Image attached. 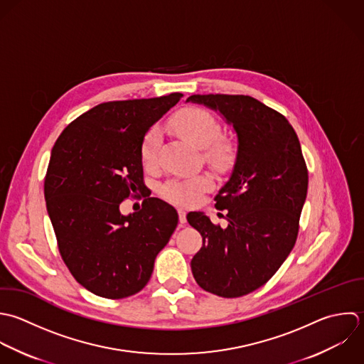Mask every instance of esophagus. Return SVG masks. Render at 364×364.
<instances>
[{
	"label": "esophagus",
	"instance_id": "1",
	"mask_svg": "<svg viewBox=\"0 0 364 364\" xmlns=\"http://www.w3.org/2000/svg\"><path fill=\"white\" fill-rule=\"evenodd\" d=\"M186 215H187V211L180 207V208H178V218H180V223H181V224H186V221H187V217H186Z\"/></svg>",
	"mask_w": 364,
	"mask_h": 364
}]
</instances>
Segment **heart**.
<instances>
[{"mask_svg":"<svg viewBox=\"0 0 364 364\" xmlns=\"http://www.w3.org/2000/svg\"><path fill=\"white\" fill-rule=\"evenodd\" d=\"M173 129L187 141L204 149L205 159L215 167H227L235 154L234 144L221 139V126L218 120L201 107H188L181 110L173 120ZM161 146V133L159 127H151L140 144V159L144 167H153L157 163ZM210 186L207 177L196 180H170L161 187V194L174 203L190 204L197 200L200 191Z\"/></svg>","mask_w":364,"mask_h":364,"instance_id":"b5f03b06","label":"heart"}]
</instances>
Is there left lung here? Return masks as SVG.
Returning a JSON list of instances; mask_svg holds the SVG:
<instances>
[{
	"instance_id": "1",
	"label": "left lung",
	"mask_w": 364,
	"mask_h": 364,
	"mask_svg": "<svg viewBox=\"0 0 364 364\" xmlns=\"http://www.w3.org/2000/svg\"><path fill=\"white\" fill-rule=\"evenodd\" d=\"M187 102L220 112L238 137L232 174L215 197L228 225L187 214L203 237L191 271L210 294L244 296L275 275L296 242L308 193L301 143L284 114L251 96L193 95Z\"/></svg>"
}]
</instances>
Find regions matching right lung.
<instances>
[{
  "label": "right lung",
  "mask_w": 364,
  "mask_h": 364,
  "mask_svg": "<svg viewBox=\"0 0 364 364\" xmlns=\"http://www.w3.org/2000/svg\"><path fill=\"white\" fill-rule=\"evenodd\" d=\"M181 96L100 103L68 124L52 147L43 194L59 254L97 296L140 292L177 227V211L160 198H144L129 215L119 207L146 190L141 140Z\"/></svg>",
  "instance_id": "right-lung-1"
}]
</instances>
